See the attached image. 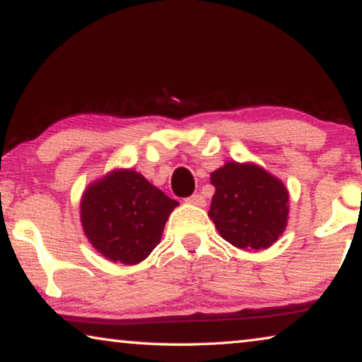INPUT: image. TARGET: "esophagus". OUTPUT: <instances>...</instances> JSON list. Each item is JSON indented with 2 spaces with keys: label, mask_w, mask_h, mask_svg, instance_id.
<instances>
[{
  "label": "esophagus",
  "mask_w": 362,
  "mask_h": 362,
  "mask_svg": "<svg viewBox=\"0 0 362 362\" xmlns=\"http://www.w3.org/2000/svg\"><path fill=\"white\" fill-rule=\"evenodd\" d=\"M187 202L192 204V206H197V207L206 206V199H204L202 194H194V196L187 199Z\"/></svg>",
  "instance_id": "34e87169"
}]
</instances>
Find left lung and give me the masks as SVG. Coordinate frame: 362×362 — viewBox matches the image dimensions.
<instances>
[{
	"label": "left lung",
	"mask_w": 362,
	"mask_h": 362,
	"mask_svg": "<svg viewBox=\"0 0 362 362\" xmlns=\"http://www.w3.org/2000/svg\"><path fill=\"white\" fill-rule=\"evenodd\" d=\"M216 187L209 217L220 237L245 251L274 245L289 220V191L256 163L227 161L211 173Z\"/></svg>",
	"instance_id": "obj_1"
}]
</instances>
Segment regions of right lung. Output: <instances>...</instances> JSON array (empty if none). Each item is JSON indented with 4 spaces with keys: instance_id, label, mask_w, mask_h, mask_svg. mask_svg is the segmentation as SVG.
I'll list each match as a JSON object with an SVG mask.
<instances>
[{
    "instance_id": "1",
    "label": "right lung",
    "mask_w": 362,
    "mask_h": 362,
    "mask_svg": "<svg viewBox=\"0 0 362 362\" xmlns=\"http://www.w3.org/2000/svg\"><path fill=\"white\" fill-rule=\"evenodd\" d=\"M180 206L132 168H117L83 192L80 220L93 248L127 266L142 263L160 243L166 220Z\"/></svg>"
}]
</instances>
